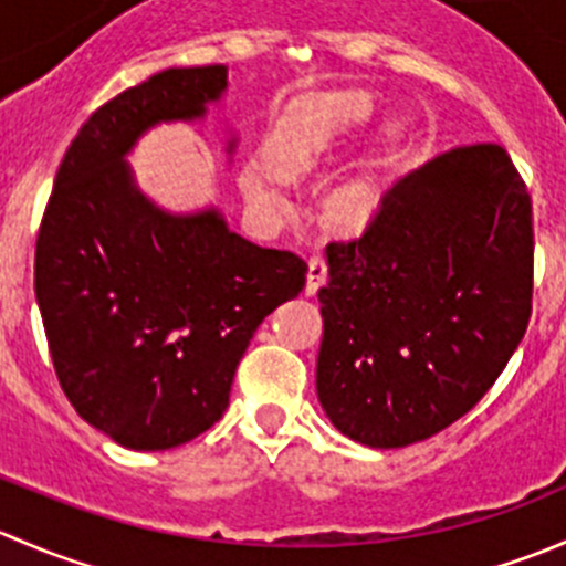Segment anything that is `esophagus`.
Returning a JSON list of instances; mask_svg holds the SVG:
<instances>
[{
    "label": "esophagus",
    "mask_w": 566,
    "mask_h": 566,
    "mask_svg": "<svg viewBox=\"0 0 566 566\" xmlns=\"http://www.w3.org/2000/svg\"><path fill=\"white\" fill-rule=\"evenodd\" d=\"M325 276H328V260L323 254H315L310 260V273H306V295H315L323 287Z\"/></svg>",
    "instance_id": "esophagus-1"
}]
</instances>
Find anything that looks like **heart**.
<instances>
[{
	"instance_id": "1",
	"label": "heart",
	"mask_w": 566,
	"mask_h": 566,
	"mask_svg": "<svg viewBox=\"0 0 566 566\" xmlns=\"http://www.w3.org/2000/svg\"><path fill=\"white\" fill-rule=\"evenodd\" d=\"M369 114V98L361 93H334L319 98L312 106V123L319 125L323 130L328 128H345V125L361 123ZM276 167L282 172H290V161L284 153H276ZM243 193L256 205V208H279L282 205V191H279L276 180L268 172L262 164H247L241 175ZM375 208V186L369 180H350L342 188H336L328 199L331 219L339 224H361Z\"/></svg>"
}]
</instances>
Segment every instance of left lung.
Instances as JSON below:
<instances>
[{
  "label": "left lung",
  "mask_w": 566,
  "mask_h": 566,
  "mask_svg": "<svg viewBox=\"0 0 566 566\" xmlns=\"http://www.w3.org/2000/svg\"><path fill=\"white\" fill-rule=\"evenodd\" d=\"M531 293L534 216L510 153H441L394 182L361 235L328 247L319 405L364 447L427 441L504 373Z\"/></svg>",
  "instance_id": "left-lung-1"
}]
</instances>
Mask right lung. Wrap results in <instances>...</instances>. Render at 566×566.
Instances as JSON below:
<instances>
[{
  "mask_svg": "<svg viewBox=\"0 0 566 566\" xmlns=\"http://www.w3.org/2000/svg\"><path fill=\"white\" fill-rule=\"evenodd\" d=\"M227 67H169L90 114L65 150L35 243V295L56 380L119 447L172 449L221 419L256 325L306 265L227 230L216 210L167 216L123 156L158 119L202 117Z\"/></svg>",
  "mask_w": 566,
  "mask_h": 566,
  "instance_id": "add662e5",
  "label": "right lung"
}]
</instances>
